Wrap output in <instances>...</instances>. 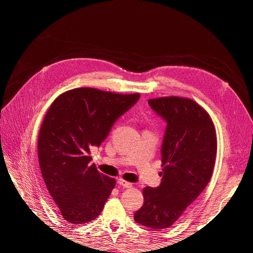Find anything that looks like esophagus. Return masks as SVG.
<instances>
[{
    "label": "esophagus",
    "mask_w": 253,
    "mask_h": 253,
    "mask_svg": "<svg viewBox=\"0 0 253 253\" xmlns=\"http://www.w3.org/2000/svg\"><path fill=\"white\" fill-rule=\"evenodd\" d=\"M117 182L119 183L120 186L125 187V188H132V183H131V182H128V181H126V180H125V179H122V178H119V179L117 180Z\"/></svg>",
    "instance_id": "obj_1"
}]
</instances>
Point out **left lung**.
I'll return each mask as SVG.
<instances>
[{"label": "left lung", "instance_id": "8db88e82", "mask_svg": "<svg viewBox=\"0 0 253 253\" xmlns=\"http://www.w3.org/2000/svg\"><path fill=\"white\" fill-rule=\"evenodd\" d=\"M148 103L167 124L160 151L163 177L157 188L143 189L144 202L134 219L159 230L171 227L208 185L217 143L209 114L191 99L163 97Z\"/></svg>", "mask_w": 253, "mask_h": 253}]
</instances>
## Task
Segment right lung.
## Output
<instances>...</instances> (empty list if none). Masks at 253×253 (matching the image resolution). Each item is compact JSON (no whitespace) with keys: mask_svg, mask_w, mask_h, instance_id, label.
<instances>
[{"mask_svg":"<svg viewBox=\"0 0 253 253\" xmlns=\"http://www.w3.org/2000/svg\"><path fill=\"white\" fill-rule=\"evenodd\" d=\"M139 98L81 87L50 105L40 128L38 156L49 196L68 223H88L101 213L116 181L89 164V149L100 147Z\"/></svg>","mask_w":253,"mask_h":253,"instance_id":"obj_1","label":"right lung"}]
</instances>
